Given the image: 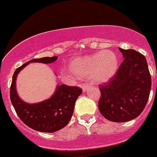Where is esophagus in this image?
<instances>
[{"label":"esophagus","mask_w":157,"mask_h":157,"mask_svg":"<svg viewBox=\"0 0 157 157\" xmlns=\"http://www.w3.org/2000/svg\"><path fill=\"white\" fill-rule=\"evenodd\" d=\"M89 89H90V86H89L88 85H82L83 92H87L88 90H89Z\"/></svg>","instance_id":"1"}]
</instances>
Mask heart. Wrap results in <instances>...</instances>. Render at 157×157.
Returning a JSON list of instances; mask_svg holds the SVG:
<instances>
[{
	"mask_svg": "<svg viewBox=\"0 0 157 157\" xmlns=\"http://www.w3.org/2000/svg\"><path fill=\"white\" fill-rule=\"evenodd\" d=\"M118 57L114 52L101 51L72 59L69 68L71 74L79 77H92L94 81L102 84L113 79L118 72Z\"/></svg>",
	"mask_w": 157,
	"mask_h": 157,
	"instance_id": "obj_1",
	"label": "heart"
}]
</instances>
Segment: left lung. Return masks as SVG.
<instances>
[{
  "label": "left lung",
  "instance_id": "8db88e82",
  "mask_svg": "<svg viewBox=\"0 0 157 157\" xmlns=\"http://www.w3.org/2000/svg\"><path fill=\"white\" fill-rule=\"evenodd\" d=\"M124 60L115 76L99 86V111L114 123H124L137 118L148 101L151 86L147 60L135 50L119 48Z\"/></svg>",
  "mask_w": 157,
  "mask_h": 157
}]
</instances>
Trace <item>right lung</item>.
<instances>
[{"mask_svg": "<svg viewBox=\"0 0 157 157\" xmlns=\"http://www.w3.org/2000/svg\"><path fill=\"white\" fill-rule=\"evenodd\" d=\"M58 56L43 57L28 61L15 70L10 87V100L17 114L31 129L40 132L52 133L66 127L72 118L75 103L82 93L81 88L57 85L51 98L38 103H28L19 97L16 88L17 76L30 63H52Z\"/></svg>", "mask_w": 157, "mask_h": 157, "instance_id": "add662e5", "label": "right lung"}]
</instances>
